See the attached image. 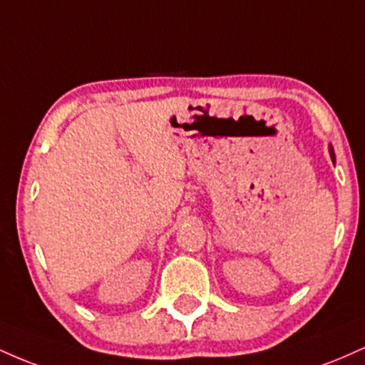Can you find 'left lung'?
<instances>
[{"label": "left lung", "mask_w": 365, "mask_h": 365, "mask_svg": "<svg viewBox=\"0 0 365 365\" xmlns=\"http://www.w3.org/2000/svg\"><path fill=\"white\" fill-rule=\"evenodd\" d=\"M329 156H331V161H336V158H334V150H333V148H331V145H329Z\"/></svg>", "instance_id": "1"}]
</instances>
